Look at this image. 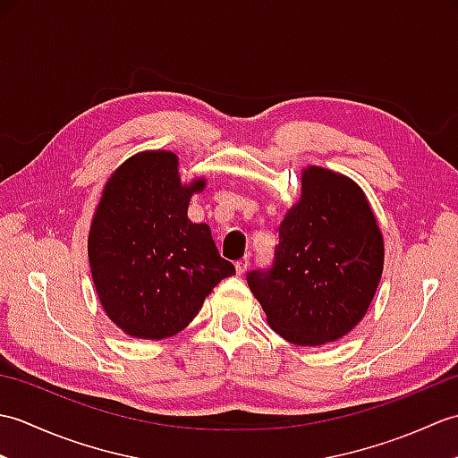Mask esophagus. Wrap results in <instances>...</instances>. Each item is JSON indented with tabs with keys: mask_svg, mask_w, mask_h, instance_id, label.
<instances>
[{
	"mask_svg": "<svg viewBox=\"0 0 458 458\" xmlns=\"http://www.w3.org/2000/svg\"><path fill=\"white\" fill-rule=\"evenodd\" d=\"M234 266H236V274H238V276H244L246 271H248V267H250V258H242V259H238Z\"/></svg>",
	"mask_w": 458,
	"mask_h": 458,
	"instance_id": "34e87169",
	"label": "esophagus"
}]
</instances>
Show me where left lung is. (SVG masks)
Segmentation results:
<instances>
[{
	"label": "left lung",
	"mask_w": 458,
	"mask_h": 458,
	"mask_svg": "<svg viewBox=\"0 0 458 458\" xmlns=\"http://www.w3.org/2000/svg\"><path fill=\"white\" fill-rule=\"evenodd\" d=\"M384 238L364 191L323 167L301 174V199L279 226L274 266L246 276L269 327L297 346L348 335L372 303Z\"/></svg>",
	"instance_id": "left-lung-1"
}]
</instances>
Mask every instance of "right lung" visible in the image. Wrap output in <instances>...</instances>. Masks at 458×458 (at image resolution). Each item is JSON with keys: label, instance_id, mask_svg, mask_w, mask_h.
<instances>
[{"label": "right lung", "instance_id": "1", "mask_svg": "<svg viewBox=\"0 0 458 458\" xmlns=\"http://www.w3.org/2000/svg\"><path fill=\"white\" fill-rule=\"evenodd\" d=\"M171 151H143L114 171L94 212L89 259L100 303L125 335L161 340L199 315L204 299L236 274L207 224L189 220L194 192Z\"/></svg>", "mask_w": 458, "mask_h": 458}]
</instances>
